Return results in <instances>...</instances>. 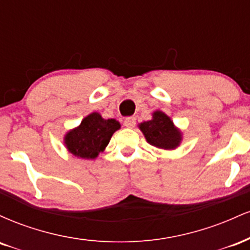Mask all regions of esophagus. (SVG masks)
I'll use <instances>...</instances> for the list:
<instances>
[{"label": "esophagus", "instance_id": "esophagus-1", "mask_svg": "<svg viewBox=\"0 0 250 250\" xmlns=\"http://www.w3.org/2000/svg\"><path fill=\"white\" fill-rule=\"evenodd\" d=\"M135 123H136V119L134 116H129L125 120V125L127 128H133L135 127Z\"/></svg>", "mask_w": 250, "mask_h": 250}]
</instances>
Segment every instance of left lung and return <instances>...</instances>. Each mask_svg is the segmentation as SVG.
I'll list each match as a JSON object with an SVG mask.
<instances>
[{
  "instance_id": "1",
  "label": "left lung",
  "mask_w": 250,
  "mask_h": 250,
  "mask_svg": "<svg viewBox=\"0 0 250 250\" xmlns=\"http://www.w3.org/2000/svg\"><path fill=\"white\" fill-rule=\"evenodd\" d=\"M140 130L149 145L165 150H174L182 142V131L174 125L173 120L161 110H155L153 119L141 122Z\"/></svg>"
}]
</instances>
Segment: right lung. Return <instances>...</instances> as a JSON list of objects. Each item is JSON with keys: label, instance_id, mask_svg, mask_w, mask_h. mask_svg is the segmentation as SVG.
Instances as JSON below:
<instances>
[{"label": "right lung", "instance_id": "add662e5", "mask_svg": "<svg viewBox=\"0 0 250 250\" xmlns=\"http://www.w3.org/2000/svg\"><path fill=\"white\" fill-rule=\"evenodd\" d=\"M121 128L115 119H103L101 114H89L75 128L67 131L63 137L65 148L75 157L94 160L104 151L111 136Z\"/></svg>", "mask_w": 250, "mask_h": 250}]
</instances>
